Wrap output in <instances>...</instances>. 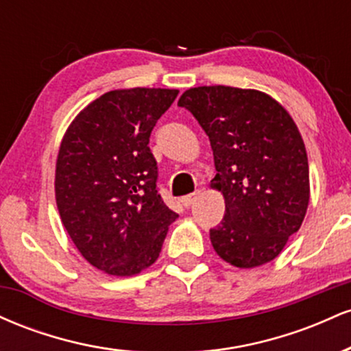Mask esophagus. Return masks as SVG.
I'll return each mask as SVG.
<instances>
[{
  "instance_id": "esophagus-1",
  "label": "esophagus",
  "mask_w": 351,
  "mask_h": 351,
  "mask_svg": "<svg viewBox=\"0 0 351 351\" xmlns=\"http://www.w3.org/2000/svg\"><path fill=\"white\" fill-rule=\"evenodd\" d=\"M198 196H199V191H196V193H193V195H188V196H184V198H181V203H183V206L189 208L196 199H198Z\"/></svg>"
}]
</instances>
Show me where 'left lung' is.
Here are the masks:
<instances>
[{
  "instance_id": "1",
  "label": "left lung",
  "mask_w": 351,
  "mask_h": 351,
  "mask_svg": "<svg viewBox=\"0 0 351 351\" xmlns=\"http://www.w3.org/2000/svg\"><path fill=\"white\" fill-rule=\"evenodd\" d=\"M178 106L211 142V188L226 203L209 231L216 254L239 269L271 263L300 229L310 199L307 152L291 114L264 92L229 86L188 88Z\"/></svg>"
}]
</instances>
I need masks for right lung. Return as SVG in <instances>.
<instances>
[{
	"label": "right lung",
	"mask_w": 351,
	"mask_h": 351,
	"mask_svg": "<svg viewBox=\"0 0 351 351\" xmlns=\"http://www.w3.org/2000/svg\"><path fill=\"white\" fill-rule=\"evenodd\" d=\"M176 88H117L79 112L56 160V203L84 259L108 276L140 274L158 259L175 211L156 189L150 134Z\"/></svg>",
	"instance_id": "right-lung-1"
}]
</instances>
